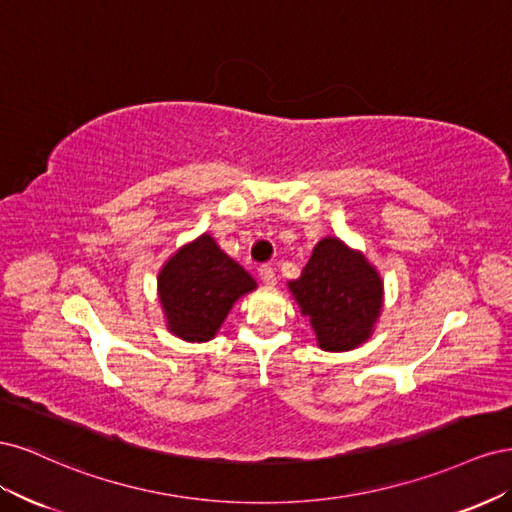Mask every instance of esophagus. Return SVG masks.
<instances>
[{
  "label": "esophagus",
  "instance_id": "obj_1",
  "mask_svg": "<svg viewBox=\"0 0 512 512\" xmlns=\"http://www.w3.org/2000/svg\"><path fill=\"white\" fill-rule=\"evenodd\" d=\"M260 280L265 282L267 286H275V284H277V275H275L273 267H269V265L260 267Z\"/></svg>",
  "mask_w": 512,
  "mask_h": 512
}]
</instances>
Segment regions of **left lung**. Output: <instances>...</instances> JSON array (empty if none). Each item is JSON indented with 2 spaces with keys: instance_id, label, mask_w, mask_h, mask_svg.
I'll return each mask as SVG.
<instances>
[{
  "instance_id": "left-lung-1",
  "label": "left lung",
  "mask_w": 512,
  "mask_h": 512,
  "mask_svg": "<svg viewBox=\"0 0 512 512\" xmlns=\"http://www.w3.org/2000/svg\"><path fill=\"white\" fill-rule=\"evenodd\" d=\"M292 299L309 320L318 348L348 352L374 335L384 307V280L361 250L339 237H324L297 280Z\"/></svg>"
}]
</instances>
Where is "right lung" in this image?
Instances as JSON below:
<instances>
[{
	"label": "right lung",
	"instance_id": "right-lung-1",
	"mask_svg": "<svg viewBox=\"0 0 512 512\" xmlns=\"http://www.w3.org/2000/svg\"><path fill=\"white\" fill-rule=\"evenodd\" d=\"M256 280L209 232L181 245L158 273V301L168 333L183 342H209Z\"/></svg>",
	"mask_w": 512,
	"mask_h": 512
}]
</instances>
